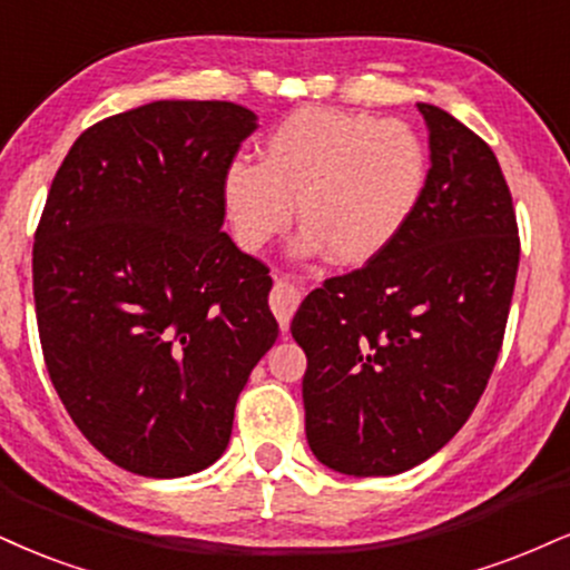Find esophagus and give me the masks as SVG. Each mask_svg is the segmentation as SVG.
Listing matches in <instances>:
<instances>
[{
	"instance_id": "obj_1",
	"label": "esophagus",
	"mask_w": 570,
	"mask_h": 570,
	"mask_svg": "<svg viewBox=\"0 0 570 570\" xmlns=\"http://www.w3.org/2000/svg\"><path fill=\"white\" fill-rule=\"evenodd\" d=\"M297 305H299L297 286L289 284V281L278 278L276 286H273V292H271V307H273V313H276L281 332H286V328H289V321H292L294 311H297Z\"/></svg>"
}]
</instances>
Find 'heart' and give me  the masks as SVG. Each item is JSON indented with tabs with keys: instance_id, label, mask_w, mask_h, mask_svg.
<instances>
[{
	"instance_id": "1",
	"label": "heart",
	"mask_w": 570,
	"mask_h": 570,
	"mask_svg": "<svg viewBox=\"0 0 570 570\" xmlns=\"http://www.w3.org/2000/svg\"><path fill=\"white\" fill-rule=\"evenodd\" d=\"M428 185V148L414 127L372 114L307 106L263 140L259 164L238 159L219 196L236 244L257 252L294 217V255L363 265L401 236Z\"/></svg>"
}]
</instances>
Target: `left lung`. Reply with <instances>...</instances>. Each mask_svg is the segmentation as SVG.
<instances>
[{
    "instance_id": "1",
    "label": "left lung",
    "mask_w": 570,
    "mask_h": 570,
    "mask_svg": "<svg viewBox=\"0 0 570 570\" xmlns=\"http://www.w3.org/2000/svg\"><path fill=\"white\" fill-rule=\"evenodd\" d=\"M420 207L361 271L324 281L292 321L307 355V445L328 470L406 472L459 433L481 401L515 289L520 242L493 150L443 108Z\"/></svg>"
}]
</instances>
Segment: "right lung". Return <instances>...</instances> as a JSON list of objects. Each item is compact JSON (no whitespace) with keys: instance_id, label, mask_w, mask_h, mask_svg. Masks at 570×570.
<instances>
[{"instance_id":"right-lung-1","label":"right lung","mask_w":570,"mask_h":570,"mask_svg":"<svg viewBox=\"0 0 570 570\" xmlns=\"http://www.w3.org/2000/svg\"><path fill=\"white\" fill-rule=\"evenodd\" d=\"M255 129L236 102H148L81 132L47 196L33 242L47 372L81 435L135 475L215 464L278 337L267 267L223 233L219 185Z\"/></svg>"}]
</instances>
